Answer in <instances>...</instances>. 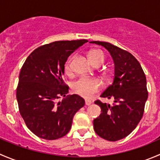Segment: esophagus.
<instances>
[{
    "label": "esophagus",
    "instance_id": "esophagus-1",
    "mask_svg": "<svg viewBox=\"0 0 160 160\" xmlns=\"http://www.w3.org/2000/svg\"><path fill=\"white\" fill-rule=\"evenodd\" d=\"M91 103L92 101H90V100H85V104H86V105H90V104H91Z\"/></svg>",
    "mask_w": 160,
    "mask_h": 160
}]
</instances>
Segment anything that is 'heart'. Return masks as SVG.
Masks as SVG:
<instances>
[{
	"mask_svg": "<svg viewBox=\"0 0 160 160\" xmlns=\"http://www.w3.org/2000/svg\"><path fill=\"white\" fill-rule=\"evenodd\" d=\"M88 57L93 65L103 64L105 59L104 52L99 49L91 50L88 53ZM66 73L71 72V59L67 62L65 66ZM101 82L96 78H88L81 77L74 82L72 84V90L75 93L83 97L84 98H90L101 89Z\"/></svg>",
	"mask_w": 160,
	"mask_h": 160,
	"instance_id": "obj_1",
	"label": "heart"
}]
</instances>
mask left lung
<instances>
[{
	"mask_svg": "<svg viewBox=\"0 0 160 160\" xmlns=\"http://www.w3.org/2000/svg\"><path fill=\"white\" fill-rule=\"evenodd\" d=\"M110 52L114 62L113 83L101 93V98L114 99L110 105L98 100L95 104L101 114L93 120V129L108 141L125 138L139 123L148 98L146 78L138 61L130 52L109 42L92 41Z\"/></svg>",
	"mask_w": 160,
	"mask_h": 160,
	"instance_id": "left-lung-1",
	"label": "left lung"
}]
</instances>
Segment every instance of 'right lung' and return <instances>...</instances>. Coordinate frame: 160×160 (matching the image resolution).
<instances>
[{"label": "right lung", "mask_w": 160, "mask_h": 160, "mask_svg": "<svg viewBox=\"0 0 160 160\" xmlns=\"http://www.w3.org/2000/svg\"><path fill=\"white\" fill-rule=\"evenodd\" d=\"M88 40L57 41L37 48L24 62L17 88L19 112L31 132L41 138L65 136L73 116L85 101L77 94L67 95L62 80L64 65L71 53ZM62 96L64 98L60 100Z\"/></svg>", "instance_id": "1"}]
</instances>
